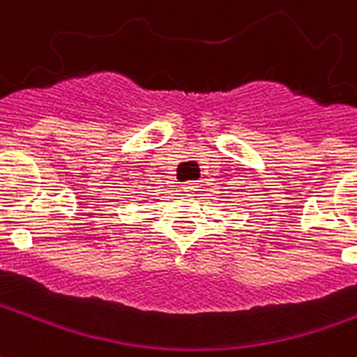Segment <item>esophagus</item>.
<instances>
[{
	"label": "esophagus",
	"instance_id": "1",
	"mask_svg": "<svg viewBox=\"0 0 357 357\" xmlns=\"http://www.w3.org/2000/svg\"><path fill=\"white\" fill-rule=\"evenodd\" d=\"M181 191L189 192V195H191V192L199 191V183H197V181H189V183H183V185H181Z\"/></svg>",
	"mask_w": 357,
	"mask_h": 357
}]
</instances>
